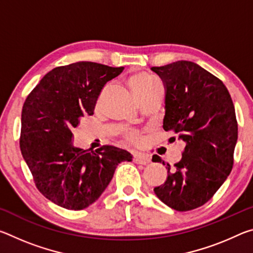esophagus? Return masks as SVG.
Masks as SVG:
<instances>
[{"mask_svg": "<svg viewBox=\"0 0 253 253\" xmlns=\"http://www.w3.org/2000/svg\"><path fill=\"white\" fill-rule=\"evenodd\" d=\"M136 164H142V165H146L151 162V158L147 155V154H142V153H137L134 154V158H132Z\"/></svg>", "mask_w": 253, "mask_h": 253, "instance_id": "34e87169", "label": "esophagus"}]
</instances>
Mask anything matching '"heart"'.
I'll return each mask as SVG.
<instances>
[{
	"label": "heart",
	"mask_w": 253,
	"mask_h": 253,
	"mask_svg": "<svg viewBox=\"0 0 253 253\" xmlns=\"http://www.w3.org/2000/svg\"><path fill=\"white\" fill-rule=\"evenodd\" d=\"M129 84L132 91L138 98L145 95V93L152 91L157 85H160L157 81L146 72H137V74L132 75L129 78ZM125 138L129 143L136 144L140 140V134L136 130H129L125 134Z\"/></svg>",
	"instance_id": "1"
}]
</instances>
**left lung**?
Returning a JSON list of instances; mask_svg holds the SVG:
<instances>
[{
    "mask_svg": "<svg viewBox=\"0 0 253 253\" xmlns=\"http://www.w3.org/2000/svg\"><path fill=\"white\" fill-rule=\"evenodd\" d=\"M152 70L166 88L163 128L185 144L174 166L153 156L168 169L166 181L154 192L168 207L191 211L211 200L232 170L238 139L234 106L223 83L194 62L182 60Z\"/></svg>",
    "mask_w": 253,
    "mask_h": 253,
    "instance_id": "left-lung-1",
    "label": "left lung"
}]
</instances>
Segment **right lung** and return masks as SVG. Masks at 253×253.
Wrapping results in <instances>:
<instances>
[{
    "mask_svg": "<svg viewBox=\"0 0 253 253\" xmlns=\"http://www.w3.org/2000/svg\"><path fill=\"white\" fill-rule=\"evenodd\" d=\"M124 70L80 61L49 71L25 99L20 148L34 184L51 202L68 210L91 205L108 186L125 149L104 145L96 151L75 147L72 130L93 115L98 96Z\"/></svg>",
    "mask_w": 253,
    "mask_h": 253,
    "instance_id": "right-lung-1",
    "label": "right lung"
}]
</instances>
